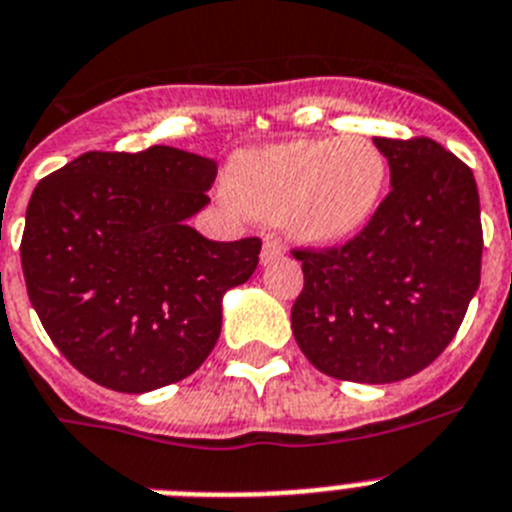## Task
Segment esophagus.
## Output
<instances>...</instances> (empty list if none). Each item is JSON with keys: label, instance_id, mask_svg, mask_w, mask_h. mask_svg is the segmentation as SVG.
<instances>
[{"label": "esophagus", "instance_id": "1", "mask_svg": "<svg viewBox=\"0 0 512 512\" xmlns=\"http://www.w3.org/2000/svg\"><path fill=\"white\" fill-rule=\"evenodd\" d=\"M283 255V249H281V244L278 242H273V239H265V244H263V252H260V263L263 265H270V263H276L278 257Z\"/></svg>", "mask_w": 512, "mask_h": 512}]
</instances>
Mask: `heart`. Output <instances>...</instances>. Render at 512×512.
Here are the masks:
<instances>
[{
	"instance_id": "heart-1",
	"label": "heart",
	"mask_w": 512,
	"mask_h": 512,
	"mask_svg": "<svg viewBox=\"0 0 512 512\" xmlns=\"http://www.w3.org/2000/svg\"><path fill=\"white\" fill-rule=\"evenodd\" d=\"M388 184V161L359 135L302 137L234 153L223 187L260 223H281L302 247H336L362 234Z\"/></svg>"
}]
</instances>
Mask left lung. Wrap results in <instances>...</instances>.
<instances>
[{
  "label": "left lung",
  "instance_id": "1",
  "mask_svg": "<svg viewBox=\"0 0 512 512\" xmlns=\"http://www.w3.org/2000/svg\"><path fill=\"white\" fill-rule=\"evenodd\" d=\"M390 195L362 234L294 252L304 289L291 330L336 380L385 385L422 372L453 341L482 273V210L466 163L429 137H372Z\"/></svg>",
  "mask_w": 512,
  "mask_h": 512
}]
</instances>
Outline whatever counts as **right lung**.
Instances as JSON below:
<instances>
[{"instance_id": "obj_1", "label": "right lung", "mask_w": 512, "mask_h": 512, "mask_svg": "<svg viewBox=\"0 0 512 512\" xmlns=\"http://www.w3.org/2000/svg\"><path fill=\"white\" fill-rule=\"evenodd\" d=\"M216 171L213 158L169 145L90 150L33 190L20 244L30 304L88 380L148 393L213 351L223 296L249 281L263 247L190 226Z\"/></svg>"}]
</instances>
